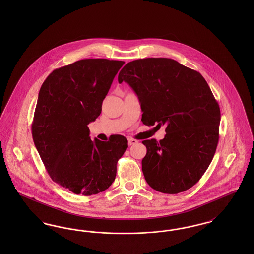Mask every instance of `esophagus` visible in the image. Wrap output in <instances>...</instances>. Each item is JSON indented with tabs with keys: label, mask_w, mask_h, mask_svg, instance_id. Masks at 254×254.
<instances>
[{
	"label": "esophagus",
	"mask_w": 254,
	"mask_h": 254,
	"mask_svg": "<svg viewBox=\"0 0 254 254\" xmlns=\"http://www.w3.org/2000/svg\"><path fill=\"white\" fill-rule=\"evenodd\" d=\"M137 143H138V141H137L136 139H134V138H128V145H135V144H137Z\"/></svg>",
	"instance_id": "obj_1"
}]
</instances>
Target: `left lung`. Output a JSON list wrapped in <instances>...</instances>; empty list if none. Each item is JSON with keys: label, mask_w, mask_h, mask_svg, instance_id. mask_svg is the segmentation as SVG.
<instances>
[{"label": "left lung", "mask_w": 254, "mask_h": 254, "mask_svg": "<svg viewBox=\"0 0 254 254\" xmlns=\"http://www.w3.org/2000/svg\"><path fill=\"white\" fill-rule=\"evenodd\" d=\"M139 98L145 126H166L157 142L145 140L142 170L163 193L183 192L201 179L215 154L220 108L204 77L169 58L127 63L118 75Z\"/></svg>", "instance_id": "8db88e82"}]
</instances>
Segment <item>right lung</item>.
Masks as SVG:
<instances>
[{
    "label": "right lung",
    "mask_w": 254,
    "mask_h": 254,
    "mask_svg": "<svg viewBox=\"0 0 254 254\" xmlns=\"http://www.w3.org/2000/svg\"><path fill=\"white\" fill-rule=\"evenodd\" d=\"M123 61L84 59L54 69L45 80L31 126L33 141L50 178L75 194L109 189L127 148L123 135L90 140L95 121Z\"/></svg>",
    "instance_id": "add662e5"
}]
</instances>
